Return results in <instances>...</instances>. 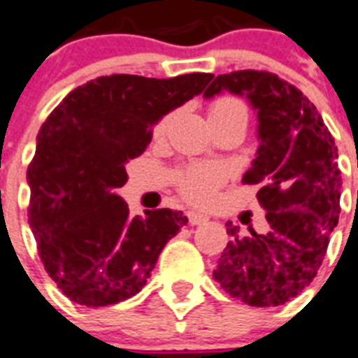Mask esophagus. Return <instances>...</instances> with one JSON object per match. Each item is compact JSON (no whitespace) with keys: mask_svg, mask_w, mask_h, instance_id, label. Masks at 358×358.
Instances as JSON below:
<instances>
[{"mask_svg":"<svg viewBox=\"0 0 358 358\" xmlns=\"http://www.w3.org/2000/svg\"><path fill=\"white\" fill-rule=\"evenodd\" d=\"M187 220L191 226H200L206 224L209 220V217L204 213H199V211H187Z\"/></svg>","mask_w":358,"mask_h":358,"instance_id":"obj_1","label":"esophagus"}]
</instances>
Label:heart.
Here are the masks:
<instances>
[{
    "label": "heart",
    "instance_id": "heart-1",
    "mask_svg": "<svg viewBox=\"0 0 358 358\" xmlns=\"http://www.w3.org/2000/svg\"><path fill=\"white\" fill-rule=\"evenodd\" d=\"M229 117L246 119L245 104L234 97H220L209 104V123ZM167 127H169V117H164L156 127V136H162L167 130ZM222 180H224V171L219 169V167H191L180 176V193L193 204H208L213 200Z\"/></svg>",
    "mask_w": 358,
    "mask_h": 358
}]
</instances>
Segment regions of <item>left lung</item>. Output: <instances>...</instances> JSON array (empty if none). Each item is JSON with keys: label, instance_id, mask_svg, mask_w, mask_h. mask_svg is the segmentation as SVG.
<instances>
[{"label": "left lung", "instance_id": "left-lung-1", "mask_svg": "<svg viewBox=\"0 0 358 358\" xmlns=\"http://www.w3.org/2000/svg\"><path fill=\"white\" fill-rule=\"evenodd\" d=\"M222 92L246 97L257 113L259 147L243 182L259 185L268 231L243 235L228 222L229 243L213 278L252 307H278L315 280L338 224V152L315 104L278 75H219L204 97Z\"/></svg>", "mask_w": 358, "mask_h": 358}]
</instances>
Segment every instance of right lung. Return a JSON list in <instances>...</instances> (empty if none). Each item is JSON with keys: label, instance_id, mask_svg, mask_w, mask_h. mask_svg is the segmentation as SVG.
<instances>
[{"label": "right lung", "instance_id": "1", "mask_svg": "<svg viewBox=\"0 0 358 358\" xmlns=\"http://www.w3.org/2000/svg\"><path fill=\"white\" fill-rule=\"evenodd\" d=\"M211 77H99L75 88L42 124L27 169L29 224L48 274L71 301L106 307L138 294L185 226L187 217L167 208L130 217L115 191L154 124L202 94Z\"/></svg>", "mask_w": 358, "mask_h": 358}]
</instances>
